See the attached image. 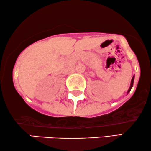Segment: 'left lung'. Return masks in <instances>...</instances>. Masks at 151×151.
<instances>
[{"instance_id": "8db88e82", "label": "left lung", "mask_w": 151, "mask_h": 151, "mask_svg": "<svg viewBox=\"0 0 151 151\" xmlns=\"http://www.w3.org/2000/svg\"><path fill=\"white\" fill-rule=\"evenodd\" d=\"M133 81H134V76H133V78H132V80H131V83H130V88H129V90H128V93H129V92H130V90H131V88H132V87H133Z\"/></svg>"}]
</instances>
